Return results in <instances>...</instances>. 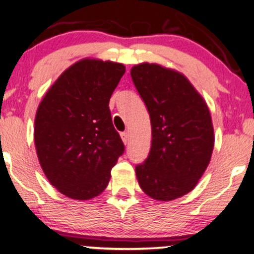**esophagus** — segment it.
<instances>
[{
    "mask_svg": "<svg viewBox=\"0 0 254 254\" xmlns=\"http://www.w3.org/2000/svg\"><path fill=\"white\" fill-rule=\"evenodd\" d=\"M121 137H122V139H123L124 144H127V142H129V132H127V131H125V132H122Z\"/></svg>",
    "mask_w": 254,
    "mask_h": 254,
    "instance_id": "1",
    "label": "esophagus"
}]
</instances>
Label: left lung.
Instances as JSON below:
<instances>
[{
  "mask_svg": "<svg viewBox=\"0 0 254 254\" xmlns=\"http://www.w3.org/2000/svg\"><path fill=\"white\" fill-rule=\"evenodd\" d=\"M150 115L151 149L136 166L142 190L157 200H173L193 190L213 151L211 115L203 97L182 73L158 64L131 69Z\"/></svg>",
  "mask_w": 254,
  "mask_h": 254,
  "instance_id": "obj_1",
  "label": "left lung"
}]
</instances>
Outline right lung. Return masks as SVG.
I'll return each mask as SVG.
<instances>
[{"label": "right lung", "instance_id": "obj_1", "mask_svg": "<svg viewBox=\"0 0 254 254\" xmlns=\"http://www.w3.org/2000/svg\"><path fill=\"white\" fill-rule=\"evenodd\" d=\"M124 72L121 63L79 61L51 85L37 109L38 160L51 185L69 198L86 200L101 193L124 153L109 109Z\"/></svg>", "mask_w": 254, "mask_h": 254}]
</instances>
